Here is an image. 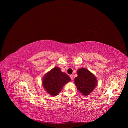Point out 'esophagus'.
Here are the masks:
<instances>
[{
	"instance_id": "1",
	"label": "esophagus",
	"mask_w": 128,
	"mask_h": 128,
	"mask_svg": "<svg viewBox=\"0 0 128 128\" xmlns=\"http://www.w3.org/2000/svg\"><path fill=\"white\" fill-rule=\"evenodd\" d=\"M70 78H71V79L72 80H74V76H73V75L71 74V75L70 76Z\"/></svg>"
}]
</instances>
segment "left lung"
I'll list each match as a JSON object with an SVG mask.
<instances>
[{"instance_id":"left-lung-1","label":"left lung","mask_w":128,"mask_h":128,"mask_svg":"<svg viewBox=\"0 0 128 128\" xmlns=\"http://www.w3.org/2000/svg\"><path fill=\"white\" fill-rule=\"evenodd\" d=\"M78 75L74 79L77 89L84 96L90 94L97 86V82L95 76L84 68L78 70Z\"/></svg>"}]
</instances>
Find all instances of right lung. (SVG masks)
Masks as SVG:
<instances>
[{"mask_svg":"<svg viewBox=\"0 0 128 128\" xmlns=\"http://www.w3.org/2000/svg\"><path fill=\"white\" fill-rule=\"evenodd\" d=\"M71 80L65 73L61 71L60 68L54 67L44 76L42 84L47 92L52 96L58 95L63 86Z\"/></svg>","mask_w":128,"mask_h":128,"instance_id":"obj_1","label":"right lung"}]
</instances>
